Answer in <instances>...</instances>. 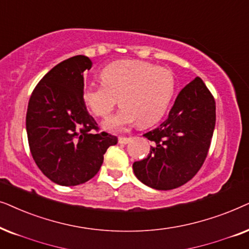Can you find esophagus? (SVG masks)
<instances>
[{"instance_id": "1", "label": "esophagus", "mask_w": 249, "mask_h": 249, "mask_svg": "<svg viewBox=\"0 0 249 249\" xmlns=\"http://www.w3.org/2000/svg\"><path fill=\"white\" fill-rule=\"evenodd\" d=\"M132 140V139L131 138H119L118 139V142H119V143H121V144H126V143H128V142H130Z\"/></svg>"}]
</instances>
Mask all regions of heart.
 <instances>
[{
	"label": "heart",
	"instance_id": "b5f03b06",
	"mask_svg": "<svg viewBox=\"0 0 249 249\" xmlns=\"http://www.w3.org/2000/svg\"><path fill=\"white\" fill-rule=\"evenodd\" d=\"M102 83H89L83 100L99 117H108L118 102L119 110L105 123V128L123 131L139 121L149 126L163 117L173 99L175 77L166 68L142 60H122L106 66Z\"/></svg>",
	"mask_w": 249,
	"mask_h": 249
}]
</instances>
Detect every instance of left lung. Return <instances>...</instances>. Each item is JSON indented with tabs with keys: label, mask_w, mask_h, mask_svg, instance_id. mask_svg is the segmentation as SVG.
I'll use <instances>...</instances> for the list:
<instances>
[{
	"label": "left lung",
	"mask_w": 249,
	"mask_h": 249,
	"mask_svg": "<svg viewBox=\"0 0 249 249\" xmlns=\"http://www.w3.org/2000/svg\"><path fill=\"white\" fill-rule=\"evenodd\" d=\"M215 101L201 78L185 85L168 117L143 134L152 141L148 157L133 164L134 175L156 190L181 187L206 159L215 127Z\"/></svg>",
	"instance_id": "obj_1"
}]
</instances>
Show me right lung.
<instances>
[{"instance_id":"add662e5","label":"right lung","mask_w":249,"mask_h":249,"mask_svg":"<svg viewBox=\"0 0 249 249\" xmlns=\"http://www.w3.org/2000/svg\"><path fill=\"white\" fill-rule=\"evenodd\" d=\"M92 61L75 55L43 77L28 102L26 130L32 156L42 173L59 185L72 187L94 177L104 155L117 138L98 130L83 100L84 77Z\"/></svg>"}]
</instances>
